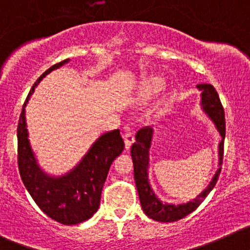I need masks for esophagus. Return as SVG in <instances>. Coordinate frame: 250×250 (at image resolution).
Here are the masks:
<instances>
[{
	"label": "esophagus",
	"mask_w": 250,
	"mask_h": 250,
	"mask_svg": "<svg viewBox=\"0 0 250 250\" xmlns=\"http://www.w3.org/2000/svg\"><path fill=\"white\" fill-rule=\"evenodd\" d=\"M125 149H129L130 146L133 145V142H134V133L133 132H130V130H127L125 133Z\"/></svg>",
	"instance_id": "34e87169"
}]
</instances>
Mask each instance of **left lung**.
<instances>
[{"label": "left lung", "mask_w": 250, "mask_h": 250, "mask_svg": "<svg viewBox=\"0 0 250 250\" xmlns=\"http://www.w3.org/2000/svg\"><path fill=\"white\" fill-rule=\"evenodd\" d=\"M198 89L202 91V107L203 111L208 114V117L214 122L218 132H219L220 143H219V166L218 170L215 172L212 182L209 183L206 189L197 195L195 199L184 204H168L163 203L157 198L153 189L150 188L149 182H148V152H149L150 142H152L153 129L150 127H143L137 132L136 142L130 148V154L133 159V168H134V181H136L137 190H138L139 202H141L142 209L146 213V215L157 222H175L186 215L190 214L193 210L201 206L202 202L206 199L207 195L210 193V190L214 188L217 184L218 178H219L220 170H222V163H223V154H224V138H226V118H224V108L222 102L219 100L217 91L212 84L202 83L198 84Z\"/></svg>", "instance_id": "left-lung-1"}]
</instances>
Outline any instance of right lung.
Segmentation results:
<instances>
[{"mask_svg":"<svg viewBox=\"0 0 250 250\" xmlns=\"http://www.w3.org/2000/svg\"><path fill=\"white\" fill-rule=\"evenodd\" d=\"M67 62L68 60L53 64L42 73L24 101L17 125V163L26 189L42 212L58 223L73 226L89 219L97 212L109 167L125 149V142L120 129L107 132L94 142L71 172L57 178L49 177L38 167L27 138L24 105L42 78Z\"/></svg>","mask_w":250,"mask_h":250,"instance_id":"right-lung-1","label":"right lung"}]
</instances>
